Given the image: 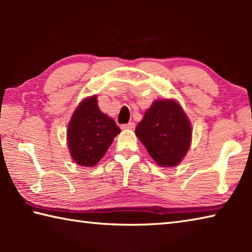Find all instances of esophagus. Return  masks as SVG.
Here are the masks:
<instances>
[{
	"mask_svg": "<svg viewBox=\"0 0 252 252\" xmlns=\"http://www.w3.org/2000/svg\"><path fill=\"white\" fill-rule=\"evenodd\" d=\"M134 127H135L134 122H129V123H126V125L121 126V129H123V130H133Z\"/></svg>",
	"mask_w": 252,
	"mask_h": 252,
	"instance_id": "esophagus-1",
	"label": "esophagus"
}]
</instances>
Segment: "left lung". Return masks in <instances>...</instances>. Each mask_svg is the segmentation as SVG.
Returning a JSON list of instances; mask_svg holds the SVG:
<instances>
[{
    "label": "left lung",
    "mask_w": 252,
    "mask_h": 252,
    "mask_svg": "<svg viewBox=\"0 0 252 252\" xmlns=\"http://www.w3.org/2000/svg\"><path fill=\"white\" fill-rule=\"evenodd\" d=\"M135 134L161 167H176L190 148L191 125L174 100H157L144 113Z\"/></svg>",
    "instance_id": "1"
}]
</instances>
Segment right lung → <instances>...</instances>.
Masks as SVG:
<instances>
[{"instance_id":"obj_1","label":"right lung","mask_w":252,"mask_h":252,"mask_svg":"<svg viewBox=\"0 0 252 252\" xmlns=\"http://www.w3.org/2000/svg\"><path fill=\"white\" fill-rule=\"evenodd\" d=\"M120 127L97 106L96 95L89 96L78 105L67 126V146L72 159L83 167H93L99 162Z\"/></svg>"}]
</instances>
